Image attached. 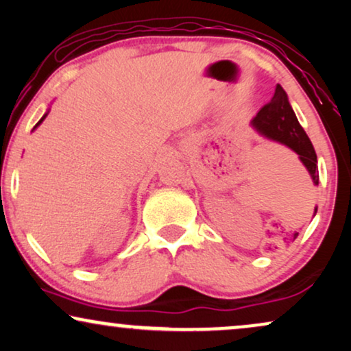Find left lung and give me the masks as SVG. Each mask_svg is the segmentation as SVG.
Here are the masks:
<instances>
[{
	"label": "left lung",
	"instance_id": "obj_1",
	"mask_svg": "<svg viewBox=\"0 0 351 351\" xmlns=\"http://www.w3.org/2000/svg\"><path fill=\"white\" fill-rule=\"evenodd\" d=\"M252 127L261 136L282 144V146L295 152L303 163V167L310 173L313 184H319L315 147H313L310 138L306 136L305 130L298 123L291 102H289L287 93L282 90L281 85L276 86V91H274V96L271 97V101L261 107L255 119L252 120ZM316 210L317 208H315V213Z\"/></svg>",
	"mask_w": 351,
	"mask_h": 351
}]
</instances>
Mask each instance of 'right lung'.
Masks as SVG:
<instances>
[{
	"instance_id": "obj_1",
	"label": "right lung",
	"mask_w": 351,
	"mask_h": 351,
	"mask_svg": "<svg viewBox=\"0 0 351 351\" xmlns=\"http://www.w3.org/2000/svg\"><path fill=\"white\" fill-rule=\"evenodd\" d=\"M48 112H49V110H48ZM48 112H46V114H45V115H43V117H41V120H40V121H38V123H36V125H35V127H34V130H35V128H36V127H38V125H40V123H41V121H43V120H45V119H46V117H48Z\"/></svg>"
}]
</instances>
